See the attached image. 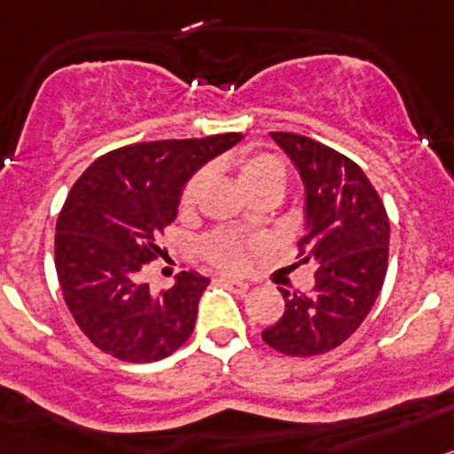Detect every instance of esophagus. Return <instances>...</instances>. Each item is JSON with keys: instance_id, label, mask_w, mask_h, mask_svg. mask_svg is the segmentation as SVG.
<instances>
[{"instance_id": "1", "label": "esophagus", "mask_w": 454, "mask_h": 454, "mask_svg": "<svg viewBox=\"0 0 454 454\" xmlns=\"http://www.w3.org/2000/svg\"><path fill=\"white\" fill-rule=\"evenodd\" d=\"M219 283H223L228 289H231V292H235V294H247L248 292L247 280H237V278H219Z\"/></svg>"}]
</instances>
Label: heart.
<instances>
[{
  "label": "heart",
  "instance_id": "heart-1",
  "mask_svg": "<svg viewBox=\"0 0 454 454\" xmlns=\"http://www.w3.org/2000/svg\"><path fill=\"white\" fill-rule=\"evenodd\" d=\"M237 174H239V183L244 190L248 192V197L255 194H273L280 197L287 185V165L276 153H251L244 156L237 165ZM210 169H199L190 176L181 192V206L183 212H190L197 206L199 197H201L203 187H206ZM247 248L248 242L242 235L231 231H217L207 235L201 244V253L207 257V262L215 267L226 269V271H239L247 264Z\"/></svg>",
  "mask_w": 454,
  "mask_h": 454
}]
</instances>
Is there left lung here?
Returning <instances> with one entry per match:
<instances>
[{"label": "left lung", "mask_w": 454, "mask_h": 454, "mask_svg": "<svg viewBox=\"0 0 454 454\" xmlns=\"http://www.w3.org/2000/svg\"><path fill=\"white\" fill-rule=\"evenodd\" d=\"M271 137L305 185L296 264L318 269L309 294L280 289L285 314L262 339L278 353L309 357L344 344L373 308L387 276L389 217L362 167L344 153L298 133Z\"/></svg>", "instance_id": "1"}]
</instances>
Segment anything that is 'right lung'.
<instances>
[{
	"label": "right lung",
	"mask_w": 454,
	"mask_h": 454,
	"mask_svg": "<svg viewBox=\"0 0 454 454\" xmlns=\"http://www.w3.org/2000/svg\"><path fill=\"white\" fill-rule=\"evenodd\" d=\"M242 140H158L97 158L69 190L56 222V273L85 337L124 362H158L194 330L206 276L181 271L151 294L142 271L160 255L158 239L176 219L181 192L207 160Z\"/></svg>",
	"instance_id": "obj_1"
}]
</instances>
